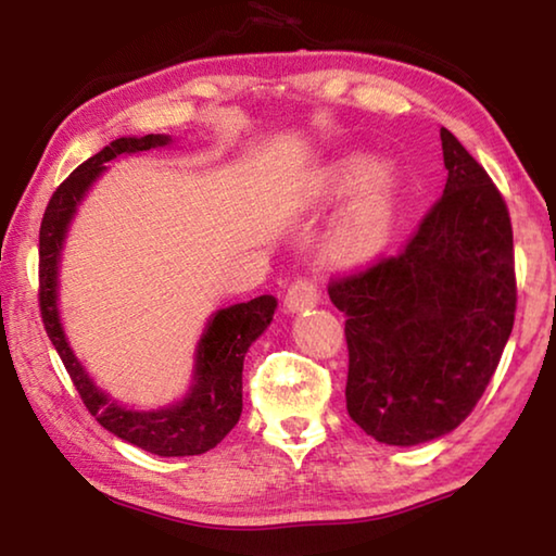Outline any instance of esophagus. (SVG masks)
<instances>
[{
	"label": "esophagus",
	"mask_w": 556,
	"mask_h": 556,
	"mask_svg": "<svg viewBox=\"0 0 556 556\" xmlns=\"http://www.w3.org/2000/svg\"><path fill=\"white\" fill-rule=\"evenodd\" d=\"M321 301V287L312 277H299L289 285L285 304L289 312H304V308L316 306Z\"/></svg>",
	"instance_id": "obj_1"
}]
</instances>
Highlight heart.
I'll use <instances>...</instances> for the list:
<instances>
[{
	"label": "heart",
	"mask_w": 556,
	"mask_h": 556,
	"mask_svg": "<svg viewBox=\"0 0 556 556\" xmlns=\"http://www.w3.org/2000/svg\"><path fill=\"white\" fill-rule=\"evenodd\" d=\"M370 172L368 159L351 156L341 164L328 168L324 176V191L343 193L353 188L363 176ZM392 199H394V176L390 168H375L368 191L353 205L341 230L333 238V252L345 260H361L372 255L382 248L392 223Z\"/></svg>",
	"instance_id": "b5f03b06"
}]
</instances>
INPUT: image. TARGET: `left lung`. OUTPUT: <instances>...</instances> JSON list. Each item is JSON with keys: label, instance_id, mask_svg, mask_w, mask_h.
<instances>
[{"label": "left lung", "instance_id": "1", "mask_svg": "<svg viewBox=\"0 0 556 556\" xmlns=\"http://www.w3.org/2000/svg\"><path fill=\"white\" fill-rule=\"evenodd\" d=\"M444 193L394 255L331 277L345 314V407L380 444L448 434L491 382L517 308L503 193L448 129Z\"/></svg>", "mask_w": 556, "mask_h": 556}]
</instances>
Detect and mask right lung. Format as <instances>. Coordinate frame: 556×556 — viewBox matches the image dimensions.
Wrapping results in <instances>:
<instances>
[{
  "label": "right lung",
  "mask_w": 556,
  "mask_h": 556,
  "mask_svg": "<svg viewBox=\"0 0 556 556\" xmlns=\"http://www.w3.org/2000/svg\"><path fill=\"white\" fill-rule=\"evenodd\" d=\"M172 139L164 135L122 137L110 147L80 164L65 181L55 188L46 205L39 230V306L41 321L51 343L59 351L71 380L78 390L86 409L112 434L129 441L139 448L156 456H199L211 451L228 437L238 425L242 412V361L252 341L269 326L275 316L277 299L262 294L257 299L220 308L211 318L208 331L199 343L195 361V384L191 394L174 407L156 412H135L108 400L75 361L73 351L65 343L63 328L55 308V269L65 228L73 218L75 205L88 191V186L105 172V162L117 154L147 152L152 147H164Z\"/></svg>",
  "instance_id": "1"
}]
</instances>
